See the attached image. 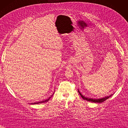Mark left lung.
Here are the masks:
<instances>
[{
    "label": "left lung",
    "instance_id": "1",
    "mask_svg": "<svg viewBox=\"0 0 128 128\" xmlns=\"http://www.w3.org/2000/svg\"><path fill=\"white\" fill-rule=\"evenodd\" d=\"M78 92H79V94H80V95L82 97L83 100H86L87 101L91 102H94V103H102L106 100L107 99H108V98H110L111 96H112V94H111V95H110L109 96H107V97H106L103 98H100V99H92V98H89L85 97L84 96H83L82 94H80V92L78 90Z\"/></svg>",
    "mask_w": 128,
    "mask_h": 128
}]
</instances>
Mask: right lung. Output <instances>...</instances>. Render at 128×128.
I'll use <instances>...</instances> for the list:
<instances>
[{
	"label": "right lung",
	"mask_w": 128,
	"mask_h": 128,
	"mask_svg": "<svg viewBox=\"0 0 128 128\" xmlns=\"http://www.w3.org/2000/svg\"><path fill=\"white\" fill-rule=\"evenodd\" d=\"M52 96H53V94H52ZM51 96L49 97V98H48V99L46 100H42V101H41V102H36V103H31V104H39V103H42L46 102L48 101V100H49L50 99V98L51 97Z\"/></svg>",
	"instance_id": "right-lung-1"
}]
</instances>
